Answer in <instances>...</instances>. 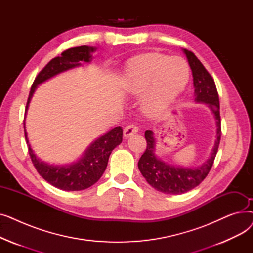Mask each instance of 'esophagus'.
<instances>
[{"label":"esophagus","instance_id":"esophagus-1","mask_svg":"<svg viewBox=\"0 0 253 253\" xmlns=\"http://www.w3.org/2000/svg\"><path fill=\"white\" fill-rule=\"evenodd\" d=\"M138 132V127L136 125H133V124H130L128 126H126L123 130V133H124V136L127 138V137H130L131 135H133L135 133H137Z\"/></svg>","mask_w":253,"mask_h":253}]
</instances>
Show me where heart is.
I'll return each instance as SVG.
<instances>
[{
  "instance_id": "obj_1",
  "label": "heart",
  "mask_w": 253,
  "mask_h": 253,
  "mask_svg": "<svg viewBox=\"0 0 253 253\" xmlns=\"http://www.w3.org/2000/svg\"><path fill=\"white\" fill-rule=\"evenodd\" d=\"M189 80V66L179 57L159 53H148L130 62L124 82L131 93L144 94L141 100L143 113L160 117L183 90Z\"/></svg>"
}]
</instances>
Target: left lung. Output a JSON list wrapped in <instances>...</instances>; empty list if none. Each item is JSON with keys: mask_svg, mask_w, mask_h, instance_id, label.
<instances>
[{"mask_svg": "<svg viewBox=\"0 0 253 253\" xmlns=\"http://www.w3.org/2000/svg\"><path fill=\"white\" fill-rule=\"evenodd\" d=\"M193 74L195 101L202 102L209 106L216 122V140L208 160L201 166L195 168H185L170 165L155 155L156 139L153 131H145L147 150L138 161V169L142 176L153 188L164 194L180 195L187 193L200 184L209 173L213 165L220 141V115L219 98L214 80L204 68L202 62L197 58L193 52L183 49Z\"/></svg>", "mask_w": 253, "mask_h": 253, "instance_id": "1", "label": "left lung"}]
</instances>
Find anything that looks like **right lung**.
<instances>
[{
  "instance_id": "obj_1",
  "label": "right lung",
  "mask_w": 253,
  "mask_h": 253,
  "mask_svg": "<svg viewBox=\"0 0 253 253\" xmlns=\"http://www.w3.org/2000/svg\"><path fill=\"white\" fill-rule=\"evenodd\" d=\"M95 50L96 48L89 46L75 47L62 52L61 56L51 59L35 79L30 91L28 103H26L25 114L38 85L62 72L80 66L81 62H90L92 60V53ZM23 125L29 153L39 174L53 187L62 191H82L94 184L101 177L108 166L112 151L122 142L123 137V129L118 126L93 141L82 158H80L77 162L62 166L51 165L41 161L35 155L31 148L28 133L25 131L24 122Z\"/></svg>"
}]
</instances>
